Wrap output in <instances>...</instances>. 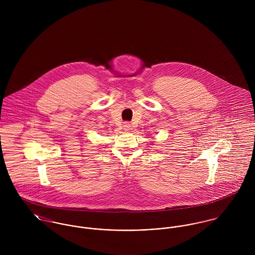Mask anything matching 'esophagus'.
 Listing matches in <instances>:
<instances>
[{
  "instance_id": "1",
  "label": "esophagus",
  "mask_w": 255,
  "mask_h": 255,
  "mask_svg": "<svg viewBox=\"0 0 255 255\" xmlns=\"http://www.w3.org/2000/svg\"><path fill=\"white\" fill-rule=\"evenodd\" d=\"M130 128V125L128 123H125L124 124V129L125 130H128Z\"/></svg>"
}]
</instances>
